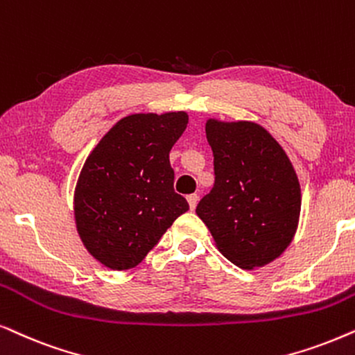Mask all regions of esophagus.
I'll list each match as a JSON object with an SVG mask.
<instances>
[{
	"mask_svg": "<svg viewBox=\"0 0 355 355\" xmlns=\"http://www.w3.org/2000/svg\"><path fill=\"white\" fill-rule=\"evenodd\" d=\"M198 200H200V196H198V195H188V196H187V201H188V205H190V209H191V211L196 207Z\"/></svg>",
	"mask_w": 355,
	"mask_h": 355,
	"instance_id": "esophagus-1",
	"label": "esophagus"
}]
</instances>
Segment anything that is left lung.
<instances>
[{
  "label": "left lung",
  "mask_w": 355,
  "mask_h": 355,
  "mask_svg": "<svg viewBox=\"0 0 355 355\" xmlns=\"http://www.w3.org/2000/svg\"><path fill=\"white\" fill-rule=\"evenodd\" d=\"M214 155V187L200 201L224 257L242 269L261 268L284 253L299 225L302 193L281 144L253 121H206Z\"/></svg>",
  "instance_id": "8db88e82"
}]
</instances>
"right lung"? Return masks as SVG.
I'll return each instance as SVG.
<instances>
[{"mask_svg":"<svg viewBox=\"0 0 355 355\" xmlns=\"http://www.w3.org/2000/svg\"><path fill=\"white\" fill-rule=\"evenodd\" d=\"M187 125L185 112L135 113L89 154L76 183L74 219L84 247L103 266H138L190 207L173 190L168 159Z\"/></svg>","mask_w":355,"mask_h":355,"instance_id":"1","label":"right lung"}]
</instances>
